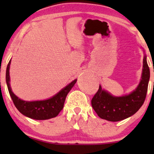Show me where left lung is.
Segmentation results:
<instances>
[{"label":"left lung","instance_id":"8db88e82","mask_svg":"<svg viewBox=\"0 0 154 154\" xmlns=\"http://www.w3.org/2000/svg\"><path fill=\"white\" fill-rule=\"evenodd\" d=\"M150 71L146 57L143 60L142 79L138 87L132 93L123 97H113L100 85L91 100L92 108L99 117L109 121H120L134 114L146 99Z\"/></svg>","mask_w":154,"mask_h":154}]
</instances>
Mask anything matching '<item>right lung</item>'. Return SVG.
Returning a JSON list of instances; mask_svg holds the SVG:
<instances>
[{
	"label": "right lung",
	"mask_w": 154,
	"mask_h": 154,
	"mask_svg": "<svg viewBox=\"0 0 154 154\" xmlns=\"http://www.w3.org/2000/svg\"><path fill=\"white\" fill-rule=\"evenodd\" d=\"M10 62L11 60H10L6 69V83L12 102L18 111L23 115L35 120H47L56 117L64 108L67 94L76 83L77 80H74L57 94L48 100L35 102L23 101L12 92L10 88L9 73Z\"/></svg>",
	"instance_id": "1"
}]
</instances>
